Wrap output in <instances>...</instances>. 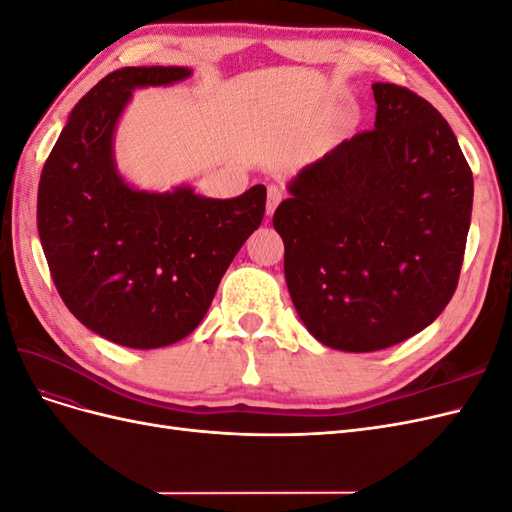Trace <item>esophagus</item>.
I'll return each instance as SVG.
<instances>
[{"mask_svg": "<svg viewBox=\"0 0 512 512\" xmlns=\"http://www.w3.org/2000/svg\"><path fill=\"white\" fill-rule=\"evenodd\" d=\"M282 198H284L282 190L277 188V185H269V192H267V215H273L275 207L282 203Z\"/></svg>", "mask_w": 512, "mask_h": 512, "instance_id": "esophagus-1", "label": "esophagus"}]
</instances>
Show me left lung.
Returning a JSON list of instances; mask_svg holds the SVG:
<instances>
[{
    "label": "left lung",
    "instance_id": "obj_1",
    "mask_svg": "<svg viewBox=\"0 0 512 512\" xmlns=\"http://www.w3.org/2000/svg\"><path fill=\"white\" fill-rule=\"evenodd\" d=\"M376 128L290 183L275 209L290 297L320 344L374 352L423 331L453 299L474 179L446 119L374 83Z\"/></svg>",
    "mask_w": 512,
    "mask_h": 512
}]
</instances>
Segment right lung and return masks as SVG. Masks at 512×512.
Here are the masks:
<instances>
[{
	"mask_svg": "<svg viewBox=\"0 0 512 512\" xmlns=\"http://www.w3.org/2000/svg\"><path fill=\"white\" fill-rule=\"evenodd\" d=\"M188 68H119L74 106L38 185V232L61 301L87 329L151 350L205 318L232 258L265 218L267 188L215 200L177 188L132 190L113 162L115 123L134 87Z\"/></svg>",
	"mask_w": 512,
	"mask_h": 512,
	"instance_id": "obj_1",
	"label": "right lung"
}]
</instances>
